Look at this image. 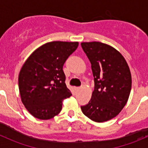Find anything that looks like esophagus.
<instances>
[{"label": "esophagus", "mask_w": 148, "mask_h": 148, "mask_svg": "<svg viewBox=\"0 0 148 148\" xmlns=\"http://www.w3.org/2000/svg\"><path fill=\"white\" fill-rule=\"evenodd\" d=\"M79 90H80V88H79V87H75V90L76 91V92H77V91H78Z\"/></svg>", "instance_id": "34e87169"}]
</instances>
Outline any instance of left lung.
Masks as SVG:
<instances>
[{
  "label": "left lung",
  "mask_w": 148,
  "mask_h": 148,
  "mask_svg": "<svg viewBox=\"0 0 148 148\" xmlns=\"http://www.w3.org/2000/svg\"><path fill=\"white\" fill-rule=\"evenodd\" d=\"M91 64L95 87L92 98L81 107L89 119L104 122L116 117L131 90V74L125 58L111 46L97 41L81 44Z\"/></svg>",
  "instance_id": "left-lung-1"
}]
</instances>
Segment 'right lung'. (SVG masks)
I'll list each match as a JSON object with an SVG mask.
<instances>
[{
	"label": "right lung",
	"mask_w": 148,
	"mask_h": 148,
	"mask_svg": "<svg viewBox=\"0 0 148 148\" xmlns=\"http://www.w3.org/2000/svg\"><path fill=\"white\" fill-rule=\"evenodd\" d=\"M78 42L52 41L31 54L18 76L23 105L31 115L47 120L61 112L62 101L71 96L65 84L64 64L77 49Z\"/></svg>",
	"instance_id": "obj_1"
}]
</instances>
